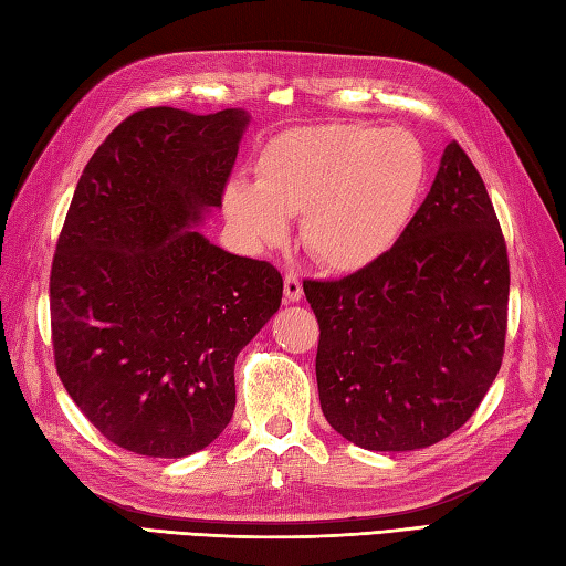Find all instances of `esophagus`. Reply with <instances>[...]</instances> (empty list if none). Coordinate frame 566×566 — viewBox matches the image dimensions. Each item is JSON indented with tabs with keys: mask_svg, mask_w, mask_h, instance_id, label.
<instances>
[{
	"mask_svg": "<svg viewBox=\"0 0 566 566\" xmlns=\"http://www.w3.org/2000/svg\"><path fill=\"white\" fill-rule=\"evenodd\" d=\"M283 293L287 303H297L300 297H303V283H300V275L287 271L285 279H283Z\"/></svg>",
	"mask_w": 566,
	"mask_h": 566,
	"instance_id": "1",
	"label": "esophagus"
}]
</instances>
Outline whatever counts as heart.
Here are the masks:
<instances>
[{
  "label": "heart",
  "instance_id": "1",
  "mask_svg": "<svg viewBox=\"0 0 566 566\" xmlns=\"http://www.w3.org/2000/svg\"><path fill=\"white\" fill-rule=\"evenodd\" d=\"M428 176L422 144L406 129L322 124L287 129L261 148L253 188L232 182L224 210L251 244L281 241L287 217L332 271H359L384 256L410 222Z\"/></svg>",
  "mask_w": 566,
  "mask_h": 566
}]
</instances>
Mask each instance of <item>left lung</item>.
Masks as SVG:
<instances>
[{
    "instance_id": "left-lung-1",
    "label": "left lung",
    "mask_w": 566,
    "mask_h": 566,
    "mask_svg": "<svg viewBox=\"0 0 566 566\" xmlns=\"http://www.w3.org/2000/svg\"><path fill=\"white\" fill-rule=\"evenodd\" d=\"M303 291L334 430L374 452L457 432L501 368L511 291L499 217L464 148L447 144L428 198L384 256Z\"/></svg>"
}]
</instances>
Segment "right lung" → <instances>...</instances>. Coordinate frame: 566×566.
<instances>
[{"label": "right lung", "instance_id": "obj_1", "mask_svg": "<svg viewBox=\"0 0 566 566\" xmlns=\"http://www.w3.org/2000/svg\"><path fill=\"white\" fill-rule=\"evenodd\" d=\"M244 109L148 107L83 170L51 266L55 371L126 452L178 459L214 442L237 406V354L281 307L269 261L192 224L222 207Z\"/></svg>", "mask_w": 566, "mask_h": 566}]
</instances>
